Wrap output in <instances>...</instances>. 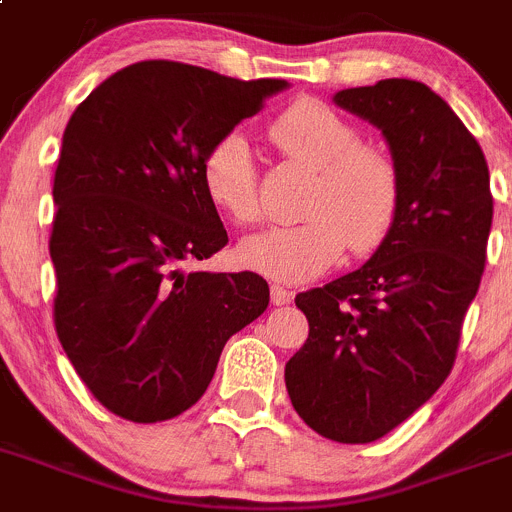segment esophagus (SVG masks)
<instances>
[{
	"label": "esophagus",
	"mask_w": 512,
	"mask_h": 512,
	"mask_svg": "<svg viewBox=\"0 0 512 512\" xmlns=\"http://www.w3.org/2000/svg\"><path fill=\"white\" fill-rule=\"evenodd\" d=\"M270 300H272V305H288L290 300H293V293H290L288 288H283V285H272Z\"/></svg>",
	"instance_id": "esophagus-1"
}]
</instances>
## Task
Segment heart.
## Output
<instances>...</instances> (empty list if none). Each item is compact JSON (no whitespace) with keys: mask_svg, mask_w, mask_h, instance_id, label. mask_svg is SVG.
<instances>
[{"mask_svg":"<svg viewBox=\"0 0 512 512\" xmlns=\"http://www.w3.org/2000/svg\"><path fill=\"white\" fill-rule=\"evenodd\" d=\"M267 136L288 159L315 171L303 204V224L247 237L237 257L250 270L278 283H303L341 257H366L389 240L401 207V174L391 151L361 141V131L326 103L303 98L285 108ZM209 199L250 227L262 222L260 174L240 133H227L209 148L202 166Z\"/></svg>","mask_w":512,"mask_h":512,"instance_id":"heart-1","label":"heart"}]
</instances>
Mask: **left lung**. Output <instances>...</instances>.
I'll return each instance as SVG.
<instances>
[{"instance_id":"obj_1","label":"left lung","mask_w":512,"mask_h":512,"mask_svg":"<svg viewBox=\"0 0 512 512\" xmlns=\"http://www.w3.org/2000/svg\"><path fill=\"white\" fill-rule=\"evenodd\" d=\"M333 100L381 128L401 207L364 267L295 295L310 331L285 364V386L310 429L366 444L450 376L485 270L493 194L480 143L424 83L389 78Z\"/></svg>"}]
</instances>
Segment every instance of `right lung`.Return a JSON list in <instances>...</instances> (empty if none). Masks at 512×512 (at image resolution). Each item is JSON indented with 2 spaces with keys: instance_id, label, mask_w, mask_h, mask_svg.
<instances>
[{
  "instance_id": "1",
  "label": "right lung",
  "mask_w": 512,
  "mask_h": 512,
  "mask_svg": "<svg viewBox=\"0 0 512 512\" xmlns=\"http://www.w3.org/2000/svg\"><path fill=\"white\" fill-rule=\"evenodd\" d=\"M285 80L143 60L98 85L62 133L52 199V315L108 412L166 422L207 391L229 336L265 313L255 272H184L227 245L204 189L209 148Z\"/></svg>"
}]
</instances>
